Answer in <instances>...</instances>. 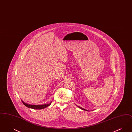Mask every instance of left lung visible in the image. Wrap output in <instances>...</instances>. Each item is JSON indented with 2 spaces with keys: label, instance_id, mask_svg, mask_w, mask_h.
<instances>
[{
  "label": "left lung",
  "instance_id": "1",
  "mask_svg": "<svg viewBox=\"0 0 132 132\" xmlns=\"http://www.w3.org/2000/svg\"><path fill=\"white\" fill-rule=\"evenodd\" d=\"M80 109H82V110H86V111H88L87 110H86V109H84V108H82V107H81L80 106H78Z\"/></svg>",
  "mask_w": 132,
  "mask_h": 132
}]
</instances>
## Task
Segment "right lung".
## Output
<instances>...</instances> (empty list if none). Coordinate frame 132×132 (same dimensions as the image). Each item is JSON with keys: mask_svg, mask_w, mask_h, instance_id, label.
I'll return each mask as SVG.
<instances>
[{"mask_svg": "<svg viewBox=\"0 0 132 132\" xmlns=\"http://www.w3.org/2000/svg\"><path fill=\"white\" fill-rule=\"evenodd\" d=\"M23 103L24 104V105H25L26 106L28 107V108H30L32 109H44L47 107L50 106V104H44V105H30V104H28L27 103H26L25 102H24V101H22Z\"/></svg>", "mask_w": 132, "mask_h": 132, "instance_id": "right-lung-1", "label": "right lung"}]
</instances>
